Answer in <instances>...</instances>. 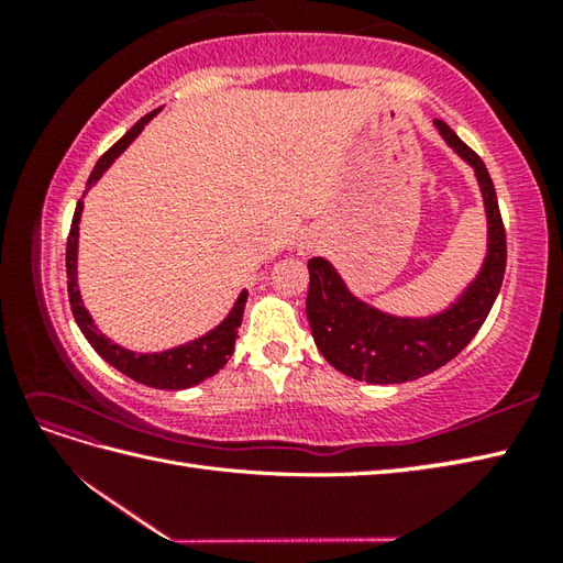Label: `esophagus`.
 <instances>
[{
    "mask_svg": "<svg viewBox=\"0 0 563 563\" xmlns=\"http://www.w3.org/2000/svg\"><path fill=\"white\" fill-rule=\"evenodd\" d=\"M302 254H309V249H302Z\"/></svg>",
    "mask_w": 563,
    "mask_h": 563,
    "instance_id": "1",
    "label": "esophagus"
}]
</instances>
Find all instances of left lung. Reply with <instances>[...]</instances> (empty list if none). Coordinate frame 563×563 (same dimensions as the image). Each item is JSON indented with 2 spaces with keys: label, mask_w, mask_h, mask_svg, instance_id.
<instances>
[{
  "label": "left lung",
  "mask_w": 563,
  "mask_h": 563,
  "mask_svg": "<svg viewBox=\"0 0 563 563\" xmlns=\"http://www.w3.org/2000/svg\"><path fill=\"white\" fill-rule=\"evenodd\" d=\"M435 125L448 145L474 166L486 202L488 256L462 300L430 319L389 317L355 300L327 258L314 256L307 263V319L317 349L343 375L369 385H399L448 365L482 329L506 275V227L486 164L450 125Z\"/></svg>",
  "instance_id": "8db88e82"
}]
</instances>
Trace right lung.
<instances>
[{"mask_svg": "<svg viewBox=\"0 0 563 563\" xmlns=\"http://www.w3.org/2000/svg\"><path fill=\"white\" fill-rule=\"evenodd\" d=\"M154 113L157 111H152L145 118H140V121L130 128L128 133L118 140L109 152L103 154V157L97 162V166H93L87 188H91V184L99 181L101 174L109 169L118 154H121L130 145V142H133L142 133V128L152 121ZM81 208H84V202L79 200L75 218H71L69 234H67V256H65V261H67V292H69L71 314H75L84 336H87V341L93 345V351H97L106 363H111L115 369H121V373L128 375L130 379H135V382H140V385H147L154 389H188L194 385H200L202 379H208L218 373V369H222L234 351L236 329H239V324H242V317H244L246 292L239 295V300L230 312V317H227L218 329H212L210 333H206V336L194 341V343L178 345V349L164 351V353L135 355V353L121 349V345L111 343L97 327H93V319L89 317L87 307H84L79 288H77V236H79Z\"/></svg>", "mask_w": 563, "mask_h": 563, "instance_id": "right-lung-1", "label": "right lung"}]
</instances>
